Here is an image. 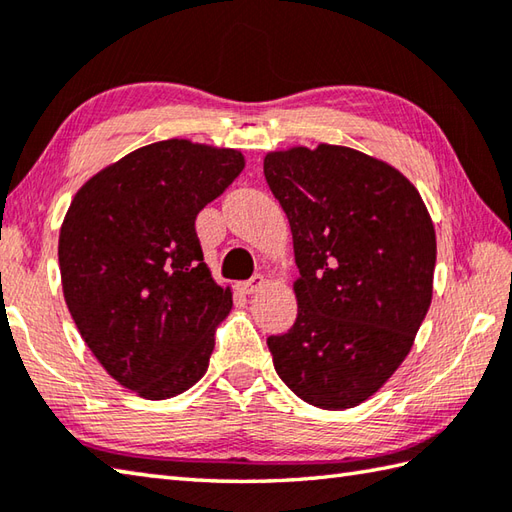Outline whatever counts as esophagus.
Masks as SVG:
<instances>
[{
  "instance_id": "34e87169",
  "label": "esophagus",
  "mask_w": 512,
  "mask_h": 512,
  "mask_svg": "<svg viewBox=\"0 0 512 512\" xmlns=\"http://www.w3.org/2000/svg\"><path fill=\"white\" fill-rule=\"evenodd\" d=\"M264 286H266V277L255 275V277H250L248 281H242V284H239V290H242L244 295H255V292L262 290Z\"/></svg>"
}]
</instances>
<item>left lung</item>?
<instances>
[{
  "label": "left lung",
  "mask_w": 512,
  "mask_h": 512,
  "mask_svg": "<svg viewBox=\"0 0 512 512\" xmlns=\"http://www.w3.org/2000/svg\"><path fill=\"white\" fill-rule=\"evenodd\" d=\"M299 279L297 321L268 336L279 378L321 409H350L385 385L427 317L436 231L416 187L387 162L339 145L264 158Z\"/></svg>",
  "instance_id": "left-lung-1"
}]
</instances>
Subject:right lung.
<instances>
[{"mask_svg": "<svg viewBox=\"0 0 512 512\" xmlns=\"http://www.w3.org/2000/svg\"><path fill=\"white\" fill-rule=\"evenodd\" d=\"M242 169L235 149L160 140L96 173L65 213V303L107 374L138 396L182 394L209 367L233 299L204 264L195 217Z\"/></svg>", "mask_w": 512, "mask_h": 512, "instance_id": "add662e5", "label": "right lung"}]
</instances>
